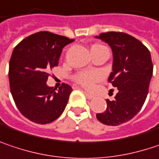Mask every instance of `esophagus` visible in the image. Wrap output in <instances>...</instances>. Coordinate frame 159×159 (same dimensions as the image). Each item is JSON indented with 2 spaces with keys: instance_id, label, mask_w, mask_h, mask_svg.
I'll use <instances>...</instances> for the list:
<instances>
[{
  "instance_id": "34e87169",
  "label": "esophagus",
  "mask_w": 159,
  "mask_h": 159,
  "mask_svg": "<svg viewBox=\"0 0 159 159\" xmlns=\"http://www.w3.org/2000/svg\"><path fill=\"white\" fill-rule=\"evenodd\" d=\"M84 94H85V96H86L87 99H93V98H94V95L90 94L89 93H87V92H85V91H84Z\"/></svg>"
}]
</instances>
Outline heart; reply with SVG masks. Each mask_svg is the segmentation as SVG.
I'll list each match as a JSON object with an SVG mask.
<instances>
[{"instance_id":"obj_1","label":"heart","mask_w":159,"mask_h":159,"mask_svg":"<svg viewBox=\"0 0 159 159\" xmlns=\"http://www.w3.org/2000/svg\"><path fill=\"white\" fill-rule=\"evenodd\" d=\"M102 78H103V75L98 71H83L78 73L75 76V82L87 89L92 88L94 84L100 81Z\"/></svg>"}]
</instances>
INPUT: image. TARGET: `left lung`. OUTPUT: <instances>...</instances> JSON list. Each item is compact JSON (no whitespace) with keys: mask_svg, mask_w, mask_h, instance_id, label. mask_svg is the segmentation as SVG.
<instances>
[{"mask_svg":"<svg viewBox=\"0 0 159 159\" xmlns=\"http://www.w3.org/2000/svg\"><path fill=\"white\" fill-rule=\"evenodd\" d=\"M95 38L112 49L113 72L108 81L118 90L113 101L107 100L106 111L96 114V118L107 125H119L132 119L146 101L153 74L150 52L125 33H103Z\"/></svg>","mask_w":159,"mask_h":159,"instance_id":"8db88e82","label":"left lung"}]
</instances>
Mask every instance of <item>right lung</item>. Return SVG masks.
<instances>
[{"mask_svg":"<svg viewBox=\"0 0 159 159\" xmlns=\"http://www.w3.org/2000/svg\"><path fill=\"white\" fill-rule=\"evenodd\" d=\"M74 41L39 32L23 39L13 49L9 64L10 89L17 108L29 120L45 125L64 112L72 87L63 84L55 91L46 82L48 71L58 65L63 48Z\"/></svg>","mask_w":159,"mask_h":159,"instance_id":"obj_1","label":"right lung"}]
</instances>
